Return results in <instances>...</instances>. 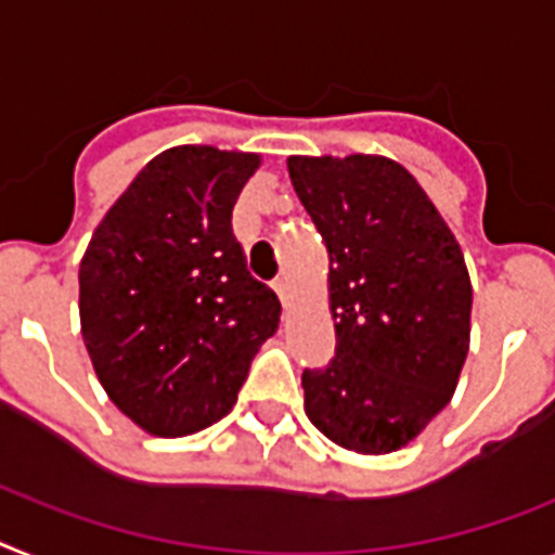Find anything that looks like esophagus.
<instances>
[{
    "mask_svg": "<svg viewBox=\"0 0 555 555\" xmlns=\"http://www.w3.org/2000/svg\"><path fill=\"white\" fill-rule=\"evenodd\" d=\"M273 291L279 293V299H282V305H287V296H291V282H287L285 273L273 279Z\"/></svg>",
    "mask_w": 555,
    "mask_h": 555,
    "instance_id": "esophagus-1",
    "label": "esophagus"
}]
</instances>
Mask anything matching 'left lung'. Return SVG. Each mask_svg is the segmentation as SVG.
<instances>
[{"mask_svg":"<svg viewBox=\"0 0 555 555\" xmlns=\"http://www.w3.org/2000/svg\"><path fill=\"white\" fill-rule=\"evenodd\" d=\"M330 254L335 358L305 370V412L358 454L421 435L457 389L472 335L463 250L421 183L380 155L287 157Z\"/></svg>","mask_w":555,"mask_h":555,"instance_id":"8db88e82","label":"left lung"}]
</instances>
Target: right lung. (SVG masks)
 Masks as SVG:
<instances>
[{
	"mask_svg": "<svg viewBox=\"0 0 555 555\" xmlns=\"http://www.w3.org/2000/svg\"><path fill=\"white\" fill-rule=\"evenodd\" d=\"M259 155L175 146L149 160L95 228L78 268L81 335L129 421L157 437L225 417L279 327L231 211Z\"/></svg>",
	"mask_w": 555,
	"mask_h": 555,
	"instance_id": "obj_1",
	"label": "right lung"
}]
</instances>
